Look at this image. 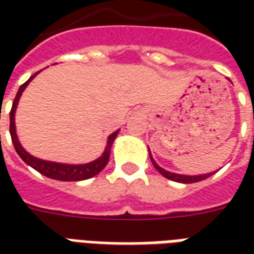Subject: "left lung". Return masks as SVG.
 Here are the masks:
<instances>
[{
  "label": "left lung",
  "instance_id": "obj_1",
  "mask_svg": "<svg viewBox=\"0 0 254 254\" xmlns=\"http://www.w3.org/2000/svg\"><path fill=\"white\" fill-rule=\"evenodd\" d=\"M39 72H36L35 74H32L24 84L20 85L17 94L14 96L13 105H12V109H10V113H9V120H10V124H9V132H10V137H12V143H13V147L16 149V152L19 154V156L21 159L24 160L25 163L28 166H31L32 169H35L36 171H39L43 176L49 177V178H53V180H58V181H80V180H88V178H92L98 173L103 170L109 162V158H110V148L111 144L114 141V138L118 134V130L114 132L113 134H110L109 137V141H107V147H106L105 152L100 155V158L95 159L94 162H89L87 165H64V163H56V162H49V160L39 159V158H35L32 156L30 152H27L21 144L19 143V138H17V134H16V125H14V113H16V107H17V103H19V99L23 91L25 89V87L30 84V81L32 78L35 77L36 74Z\"/></svg>",
  "mask_w": 254,
  "mask_h": 254
}]
</instances>
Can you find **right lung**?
I'll use <instances>...</instances> for the list:
<instances>
[{"instance_id":"1","label":"right lung","mask_w":254,"mask_h":254,"mask_svg":"<svg viewBox=\"0 0 254 254\" xmlns=\"http://www.w3.org/2000/svg\"><path fill=\"white\" fill-rule=\"evenodd\" d=\"M155 169L159 171L162 176L166 177L167 180H171V181H176V182H182V184H193V182H198V181H201V180H205L207 177L211 176V174H204V176H181V174H174V173H169V171L163 170V169L159 167L158 165H155Z\"/></svg>"}]
</instances>
